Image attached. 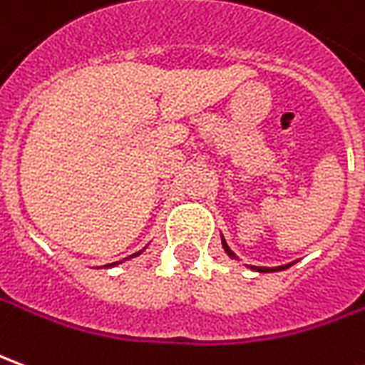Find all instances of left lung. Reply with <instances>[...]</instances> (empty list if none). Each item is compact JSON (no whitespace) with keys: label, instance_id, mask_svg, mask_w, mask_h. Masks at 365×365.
Returning <instances> with one entry per match:
<instances>
[{"label":"left lung","instance_id":"8db88e82","mask_svg":"<svg viewBox=\"0 0 365 365\" xmlns=\"http://www.w3.org/2000/svg\"><path fill=\"white\" fill-rule=\"evenodd\" d=\"M221 243H223V249H225V253L229 255L231 259H237L235 253H233V251L229 249V245L225 243V239H223V237H221ZM290 264H292V262H289V264H282V267H272V269H269V267H251V269H253V271H259V272H272V271H284V269H289Z\"/></svg>","mask_w":365,"mask_h":365}]
</instances>
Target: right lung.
<instances>
[{"instance_id":"1","label":"right lung","mask_w":365,"mask_h":365,"mask_svg":"<svg viewBox=\"0 0 365 365\" xmlns=\"http://www.w3.org/2000/svg\"><path fill=\"white\" fill-rule=\"evenodd\" d=\"M140 253H142V251H138V253H136V255H132V257H138ZM114 264H118V262H110V264H106V267H114Z\"/></svg>"}]
</instances>
